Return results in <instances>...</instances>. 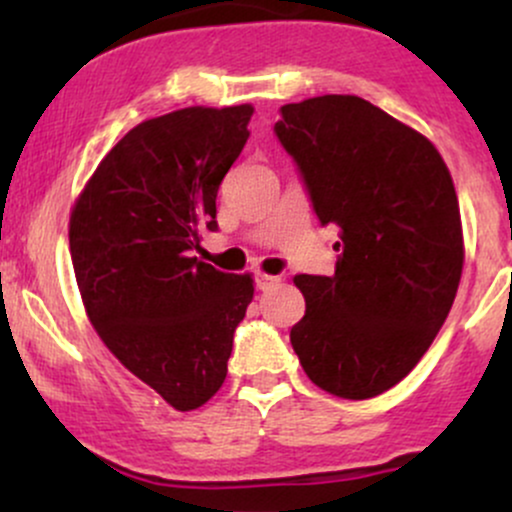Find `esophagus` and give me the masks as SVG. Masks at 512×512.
<instances>
[{
	"instance_id": "34e87169",
	"label": "esophagus",
	"mask_w": 512,
	"mask_h": 512,
	"mask_svg": "<svg viewBox=\"0 0 512 512\" xmlns=\"http://www.w3.org/2000/svg\"><path fill=\"white\" fill-rule=\"evenodd\" d=\"M279 276H274V274H264V272H260L257 274V289H262V291H267V289H272V286H276L279 284Z\"/></svg>"
}]
</instances>
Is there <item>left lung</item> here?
Returning a JSON list of instances; mask_svg holds the SVG:
<instances>
[{
	"label": "left lung",
	"instance_id": "1",
	"mask_svg": "<svg viewBox=\"0 0 512 512\" xmlns=\"http://www.w3.org/2000/svg\"><path fill=\"white\" fill-rule=\"evenodd\" d=\"M317 219L337 223L332 276L296 274L305 315L293 351L320 390L383 395L407 378L448 317L464 264L460 202L431 139L358 96L281 108Z\"/></svg>",
	"mask_w": 512,
	"mask_h": 512
}]
</instances>
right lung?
Returning <instances> with one entry per match:
<instances>
[{"label":"right lung","mask_w":512,"mask_h":512,"mask_svg":"<svg viewBox=\"0 0 512 512\" xmlns=\"http://www.w3.org/2000/svg\"><path fill=\"white\" fill-rule=\"evenodd\" d=\"M250 103L192 108L129 129L93 170L69 216L76 286L110 354L173 409L219 392L252 274L197 260L216 231V192L248 142Z\"/></svg>","instance_id":"right-lung-1"}]
</instances>
